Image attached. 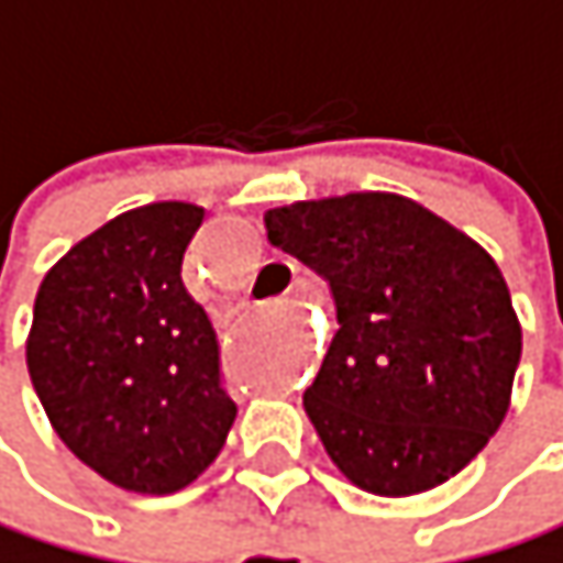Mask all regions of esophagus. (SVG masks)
Wrapping results in <instances>:
<instances>
[{"mask_svg":"<svg viewBox=\"0 0 563 563\" xmlns=\"http://www.w3.org/2000/svg\"><path fill=\"white\" fill-rule=\"evenodd\" d=\"M290 297H297V287H294V290H290Z\"/></svg>","mask_w":563,"mask_h":563,"instance_id":"obj_1","label":"esophagus"}]
</instances>
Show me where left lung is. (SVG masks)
Instances as JSON below:
<instances>
[{
	"label": "left lung",
	"instance_id": "1",
	"mask_svg": "<svg viewBox=\"0 0 563 563\" xmlns=\"http://www.w3.org/2000/svg\"><path fill=\"white\" fill-rule=\"evenodd\" d=\"M263 223L336 303L340 330L303 394L330 461L380 497L464 471L497 433L520 364L490 253L397 192L307 199Z\"/></svg>",
	"mask_w": 563,
	"mask_h": 563
}]
</instances>
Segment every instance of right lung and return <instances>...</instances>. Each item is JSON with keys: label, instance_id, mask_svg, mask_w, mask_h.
Wrapping results in <instances>:
<instances>
[{"label": "right lung", "instance_id": "1", "mask_svg": "<svg viewBox=\"0 0 563 563\" xmlns=\"http://www.w3.org/2000/svg\"><path fill=\"white\" fill-rule=\"evenodd\" d=\"M203 207L150 203L79 240L35 294L25 364L63 444L109 484L173 494L227 444L236 404L186 287Z\"/></svg>", "mask_w": 563, "mask_h": 563}]
</instances>
